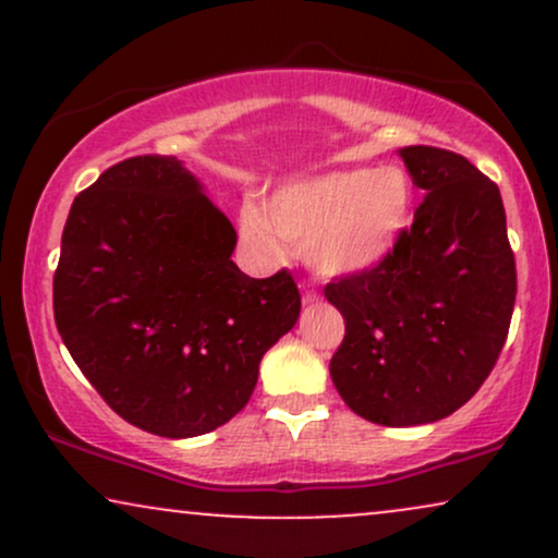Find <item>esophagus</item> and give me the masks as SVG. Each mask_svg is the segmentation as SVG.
Returning <instances> with one entry per match:
<instances>
[{
  "label": "esophagus",
  "mask_w": 558,
  "mask_h": 558,
  "mask_svg": "<svg viewBox=\"0 0 558 558\" xmlns=\"http://www.w3.org/2000/svg\"><path fill=\"white\" fill-rule=\"evenodd\" d=\"M301 288H304V304H315L317 301L315 288H310V286H301Z\"/></svg>",
  "instance_id": "esophagus-1"
}]
</instances>
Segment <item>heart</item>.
I'll use <instances>...</instances> for the list:
<instances>
[{
	"label": "heart",
	"instance_id": "b5f03b06",
	"mask_svg": "<svg viewBox=\"0 0 558 558\" xmlns=\"http://www.w3.org/2000/svg\"><path fill=\"white\" fill-rule=\"evenodd\" d=\"M412 215V183L401 170L332 172L288 185L267 204L265 220L248 217V233L265 246L280 239L301 248L319 275H351L393 252Z\"/></svg>",
	"mask_w": 558,
	"mask_h": 558
}]
</instances>
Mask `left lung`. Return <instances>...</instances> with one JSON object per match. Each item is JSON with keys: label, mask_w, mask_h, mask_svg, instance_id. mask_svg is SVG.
<instances>
[{"label": "left lung", "mask_w": 558, "mask_h": 558, "mask_svg": "<svg viewBox=\"0 0 558 558\" xmlns=\"http://www.w3.org/2000/svg\"><path fill=\"white\" fill-rule=\"evenodd\" d=\"M399 155L425 191L412 228L375 267L325 286L345 323L332 383L351 412L386 427L464 407L496 367L517 299L498 185L448 149Z\"/></svg>", "instance_id": "8db88e82"}]
</instances>
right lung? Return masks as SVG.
Listing matches in <instances>:
<instances>
[{
    "label": "right lung",
    "instance_id": "right-lung-1",
    "mask_svg": "<svg viewBox=\"0 0 558 558\" xmlns=\"http://www.w3.org/2000/svg\"><path fill=\"white\" fill-rule=\"evenodd\" d=\"M233 248L230 220L175 157L123 159L75 196L54 323L96 393L141 430L194 438L226 425L296 325L293 275L248 278Z\"/></svg>",
    "mask_w": 558,
    "mask_h": 558
}]
</instances>
